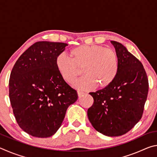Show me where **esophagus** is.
I'll list each match as a JSON object with an SVG mask.
<instances>
[{
	"label": "esophagus",
	"instance_id": "1",
	"mask_svg": "<svg viewBox=\"0 0 157 157\" xmlns=\"http://www.w3.org/2000/svg\"><path fill=\"white\" fill-rule=\"evenodd\" d=\"M84 92H82V91H78V96L79 97H80V96H82V95H84Z\"/></svg>",
	"mask_w": 157,
	"mask_h": 157
}]
</instances>
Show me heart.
Returning <instances> with one entry per match:
<instances>
[{
	"label": "heart",
	"mask_w": 157,
	"mask_h": 157,
	"mask_svg": "<svg viewBox=\"0 0 157 157\" xmlns=\"http://www.w3.org/2000/svg\"><path fill=\"white\" fill-rule=\"evenodd\" d=\"M71 59L59 54L55 58L58 72L66 82H71L81 73L85 75L73 81L72 85L79 90H91L96 85L105 89L114 81L119 69L116 52L110 48L98 45H81L71 50Z\"/></svg>",
	"instance_id": "1"
}]
</instances>
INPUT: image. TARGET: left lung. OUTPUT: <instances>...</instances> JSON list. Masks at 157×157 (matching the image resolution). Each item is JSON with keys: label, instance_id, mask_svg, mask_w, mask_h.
<instances>
[{"label": "left lung", "instance_id": "1", "mask_svg": "<svg viewBox=\"0 0 157 157\" xmlns=\"http://www.w3.org/2000/svg\"><path fill=\"white\" fill-rule=\"evenodd\" d=\"M111 43L118 57V72L107 88L89 93L94 102L87 116L98 132L112 137L126 134L140 120L149 85L141 62L123 44Z\"/></svg>", "mask_w": 157, "mask_h": 157}]
</instances>
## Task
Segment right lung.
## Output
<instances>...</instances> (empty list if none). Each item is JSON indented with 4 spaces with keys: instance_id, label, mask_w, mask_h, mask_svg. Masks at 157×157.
Returning a JSON list of instances; mask_svg holds the SVG:
<instances>
[{
    "instance_id": "add662e5",
    "label": "right lung",
    "mask_w": 157,
    "mask_h": 157,
    "mask_svg": "<svg viewBox=\"0 0 157 157\" xmlns=\"http://www.w3.org/2000/svg\"><path fill=\"white\" fill-rule=\"evenodd\" d=\"M68 44L39 41L21 55L13 67L9 95L16 120L31 136L47 138L62 125L66 110L78 94L64 81L55 58Z\"/></svg>"
}]
</instances>
